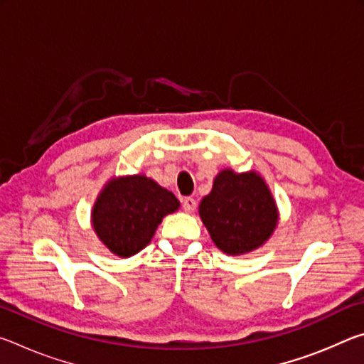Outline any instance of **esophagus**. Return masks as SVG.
<instances>
[{
    "label": "esophagus",
    "mask_w": 364,
    "mask_h": 364,
    "mask_svg": "<svg viewBox=\"0 0 364 364\" xmlns=\"http://www.w3.org/2000/svg\"><path fill=\"white\" fill-rule=\"evenodd\" d=\"M196 207H197L196 199H193V197H184V199H183V208H184V212H188V213L194 212Z\"/></svg>",
    "instance_id": "1"
}]
</instances>
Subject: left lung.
<instances>
[{
  "label": "left lung",
  "instance_id": "8db88e82",
  "mask_svg": "<svg viewBox=\"0 0 364 364\" xmlns=\"http://www.w3.org/2000/svg\"><path fill=\"white\" fill-rule=\"evenodd\" d=\"M199 215L213 244L232 257L262 247L279 221L271 189L255 170H221L210 194L200 200Z\"/></svg>",
  "mask_w": 364,
  "mask_h": 364
}]
</instances>
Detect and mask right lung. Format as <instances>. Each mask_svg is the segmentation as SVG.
Returning a JSON list of instances; mask_svg holds the SVG:
<instances>
[{"label":"right lung","instance_id":"right-lung-1","mask_svg":"<svg viewBox=\"0 0 364 364\" xmlns=\"http://www.w3.org/2000/svg\"><path fill=\"white\" fill-rule=\"evenodd\" d=\"M178 208L175 194L152 178L112 176L91 208V226L114 255L130 258L151 242L162 220Z\"/></svg>","mask_w":364,"mask_h":364}]
</instances>
